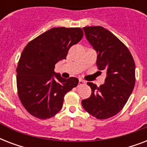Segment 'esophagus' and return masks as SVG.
Returning <instances> with one entry per match:
<instances>
[{
	"mask_svg": "<svg viewBox=\"0 0 147 147\" xmlns=\"http://www.w3.org/2000/svg\"><path fill=\"white\" fill-rule=\"evenodd\" d=\"M85 81L82 80V79H79V81H78V85H85Z\"/></svg>",
	"mask_w": 147,
	"mask_h": 147,
	"instance_id": "obj_1",
	"label": "esophagus"
}]
</instances>
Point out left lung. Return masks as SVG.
<instances>
[{
	"mask_svg": "<svg viewBox=\"0 0 147 147\" xmlns=\"http://www.w3.org/2000/svg\"><path fill=\"white\" fill-rule=\"evenodd\" d=\"M86 39L98 53L96 64L105 71V83L88 82L92 94L82 100L84 109L97 119H107L121 111L135 85V63L127 47L102 26L83 27Z\"/></svg>",
	"mask_w": 147,
	"mask_h": 147,
	"instance_id": "1",
	"label": "left lung"
}]
</instances>
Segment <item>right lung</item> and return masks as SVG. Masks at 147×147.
<instances>
[{
  "label": "right lung",
  "mask_w": 147,
  "mask_h": 147,
  "mask_svg": "<svg viewBox=\"0 0 147 147\" xmlns=\"http://www.w3.org/2000/svg\"><path fill=\"white\" fill-rule=\"evenodd\" d=\"M83 36L82 30L55 27L35 38L24 48L17 68L18 96L25 109L39 119H49L62 109L65 94L78 79L63 78L55 65L66 59L69 49Z\"/></svg>",
  "instance_id": "add662e5"
}]
</instances>
